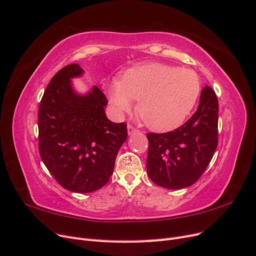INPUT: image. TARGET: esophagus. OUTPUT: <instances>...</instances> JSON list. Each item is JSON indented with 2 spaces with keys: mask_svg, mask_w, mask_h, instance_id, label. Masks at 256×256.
Masks as SVG:
<instances>
[{
  "mask_svg": "<svg viewBox=\"0 0 256 256\" xmlns=\"http://www.w3.org/2000/svg\"><path fill=\"white\" fill-rule=\"evenodd\" d=\"M128 135H132V134L136 133V132H138V130H137L134 126L128 124Z\"/></svg>",
  "mask_w": 256,
  "mask_h": 256,
  "instance_id": "esophagus-1",
  "label": "esophagus"
}]
</instances>
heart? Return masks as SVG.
Instances as JSON below:
<instances>
[{
  "instance_id": "obj_1",
  "label": "heart",
  "mask_w": 256,
  "mask_h": 256,
  "mask_svg": "<svg viewBox=\"0 0 256 256\" xmlns=\"http://www.w3.org/2000/svg\"><path fill=\"white\" fill-rule=\"evenodd\" d=\"M201 92V80L190 69L166 64H148L130 68L108 87L112 103L120 112H137L153 130L167 132L178 128L192 110Z\"/></svg>"
}]
</instances>
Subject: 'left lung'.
<instances>
[{
    "label": "left lung",
    "mask_w": 256,
    "mask_h": 256,
    "mask_svg": "<svg viewBox=\"0 0 256 256\" xmlns=\"http://www.w3.org/2000/svg\"><path fill=\"white\" fill-rule=\"evenodd\" d=\"M148 176L156 185L180 189L201 178L218 146V98L205 86L200 104L183 126L167 133H146Z\"/></svg>",
    "instance_id": "8db88e82"
}]
</instances>
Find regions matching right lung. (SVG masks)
Returning <instances> with one entry per match:
<instances>
[{"label":"right lung","mask_w":256,"mask_h":256,"mask_svg":"<svg viewBox=\"0 0 256 256\" xmlns=\"http://www.w3.org/2000/svg\"><path fill=\"white\" fill-rule=\"evenodd\" d=\"M83 73L66 66L46 86L38 108L40 158L56 182L74 192H92L108 182L117 153L128 137L126 123L107 119L108 101L100 88L73 92L70 78Z\"/></svg>","instance_id":"right-lung-1"}]
</instances>
